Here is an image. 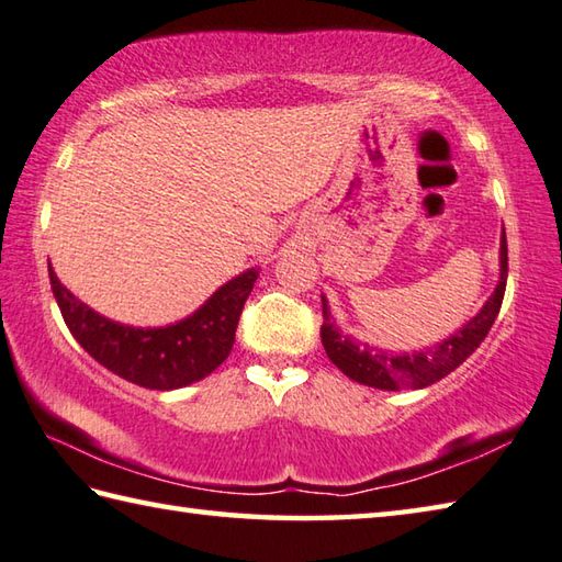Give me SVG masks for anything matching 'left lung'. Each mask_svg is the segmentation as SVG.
<instances>
[{
	"mask_svg": "<svg viewBox=\"0 0 562 562\" xmlns=\"http://www.w3.org/2000/svg\"><path fill=\"white\" fill-rule=\"evenodd\" d=\"M506 273H509V254H506V232L502 237V279L496 285L492 299L486 301L480 315H474L472 321L462 327L458 335L448 337L446 342L438 347L426 349V352L416 355H394L384 352V349H374L367 345H357L349 340L347 335L337 333L335 323L330 321V311L323 299V327H321V340L330 362L359 384L374 386V389H423L440 381L454 372L464 359H468L474 349L482 345L486 333L492 330V325L499 315L504 291H506Z\"/></svg>",
	"mask_w": 562,
	"mask_h": 562,
	"instance_id": "8db88e82",
	"label": "left lung"
}]
</instances>
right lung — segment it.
<instances>
[{"instance_id":"right-lung-1","label":"right lung","mask_w":562,"mask_h":562,"mask_svg":"<svg viewBox=\"0 0 562 562\" xmlns=\"http://www.w3.org/2000/svg\"><path fill=\"white\" fill-rule=\"evenodd\" d=\"M48 277L63 321L85 352L132 384L168 391L193 384L225 362L257 269L222 285L195 315L158 330L116 325L80 303L53 269Z\"/></svg>"}]
</instances>
